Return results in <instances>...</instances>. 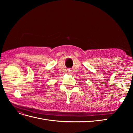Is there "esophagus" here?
Segmentation results:
<instances>
[{
    "label": "esophagus",
    "mask_w": 133,
    "mask_h": 133,
    "mask_svg": "<svg viewBox=\"0 0 133 133\" xmlns=\"http://www.w3.org/2000/svg\"><path fill=\"white\" fill-rule=\"evenodd\" d=\"M68 73H71V70L70 69H68Z\"/></svg>",
    "instance_id": "34e87169"
}]
</instances>
